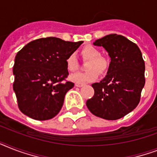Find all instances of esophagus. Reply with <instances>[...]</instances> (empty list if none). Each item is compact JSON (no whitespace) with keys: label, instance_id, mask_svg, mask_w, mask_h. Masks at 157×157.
Listing matches in <instances>:
<instances>
[{"label":"esophagus","instance_id":"34e87169","mask_svg":"<svg viewBox=\"0 0 157 157\" xmlns=\"http://www.w3.org/2000/svg\"><path fill=\"white\" fill-rule=\"evenodd\" d=\"M75 86H76V87H82V86H84L83 84H80V83H76V85Z\"/></svg>","mask_w":157,"mask_h":157}]
</instances>
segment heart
Listing matches in <instances>:
<instances>
[{
  "mask_svg": "<svg viewBox=\"0 0 157 157\" xmlns=\"http://www.w3.org/2000/svg\"><path fill=\"white\" fill-rule=\"evenodd\" d=\"M81 55L82 59L86 62L85 72H79L70 76L71 81L76 83L83 84L92 82L98 77V73L105 74L109 67V62L106 58L101 56V52L93 45H88L84 46L81 50ZM66 67L69 71L73 72L78 68V62L74 54L67 56L65 61Z\"/></svg>",
  "mask_w": 157,
  "mask_h": 157,
  "instance_id": "b5f03b06",
  "label": "heart"
}]
</instances>
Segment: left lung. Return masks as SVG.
Wrapping results in <instances>:
<instances>
[{"label": "left lung", "instance_id": "obj_1", "mask_svg": "<svg viewBox=\"0 0 157 157\" xmlns=\"http://www.w3.org/2000/svg\"><path fill=\"white\" fill-rule=\"evenodd\" d=\"M94 45L103 46L111 58L107 75L92 84L94 94L86 106L94 116L114 121L138 106L145 85V63L135 43L121 35L110 34Z\"/></svg>", "mask_w": 157, "mask_h": 157}]
</instances>
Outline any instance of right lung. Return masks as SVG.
<instances>
[{
  "mask_svg": "<svg viewBox=\"0 0 157 157\" xmlns=\"http://www.w3.org/2000/svg\"><path fill=\"white\" fill-rule=\"evenodd\" d=\"M82 43L40 38L18 51L13 67V88L23 114L45 121L59 113L65 94L74 86L66 80L68 71L65 61Z\"/></svg>",
  "mask_w": 157,
  "mask_h": 157,
  "instance_id": "right-lung-1",
  "label": "right lung"
}]
</instances>
